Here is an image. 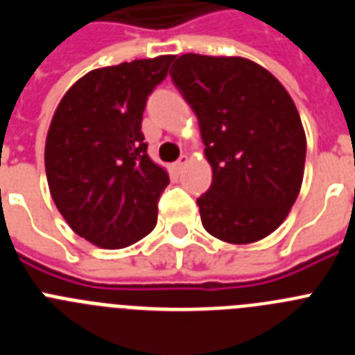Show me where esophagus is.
Instances as JSON below:
<instances>
[{
  "instance_id": "obj_1",
  "label": "esophagus",
  "mask_w": 355,
  "mask_h": 355,
  "mask_svg": "<svg viewBox=\"0 0 355 355\" xmlns=\"http://www.w3.org/2000/svg\"><path fill=\"white\" fill-rule=\"evenodd\" d=\"M187 162H188V156H187V155L181 156V158L174 163V168H175V171H181V168L184 167V163H187Z\"/></svg>"
}]
</instances>
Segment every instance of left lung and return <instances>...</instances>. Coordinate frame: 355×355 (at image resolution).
I'll list each match as a JSON object with an SVG mask.
<instances>
[{
    "label": "left lung",
    "mask_w": 355,
    "mask_h": 355,
    "mask_svg": "<svg viewBox=\"0 0 355 355\" xmlns=\"http://www.w3.org/2000/svg\"><path fill=\"white\" fill-rule=\"evenodd\" d=\"M172 83L197 115L211 187L197 199L202 225L227 243H252L281 225L299 196L306 135L290 94L236 56H180Z\"/></svg>",
    "instance_id": "1"
}]
</instances>
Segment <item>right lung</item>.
Wrapping results in <instances>:
<instances>
[{
	"label": "right lung",
	"mask_w": 355,
	"mask_h": 355,
	"mask_svg": "<svg viewBox=\"0 0 355 355\" xmlns=\"http://www.w3.org/2000/svg\"><path fill=\"white\" fill-rule=\"evenodd\" d=\"M172 60L90 71L53 115L44 153L49 192L72 231L94 245L122 249L155 229L168 175L147 156L142 115Z\"/></svg>",
	"instance_id": "obj_1"
}]
</instances>
